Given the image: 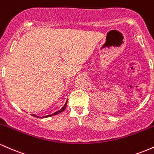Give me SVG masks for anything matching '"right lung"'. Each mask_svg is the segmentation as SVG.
<instances>
[{"label": "right lung", "instance_id": "add662e5", "mask_svg": "<svg viewBox=\"0 0 154 154\" xmlns=\"http://www.w3.org/2000/svg\"><path fill=\"white\" fill-rule=\"evenodd\" d=\"M66 104H67V100H66V103H65L64 106H63L62 108H61V109H60L59 111H56V112L54 113V114H50V115H47V116H43V117H42V116H40V118H46V117H49V116H54V115H56V114H59V113L62 112V111H63L65 110V109H66ZM32 116H35V117H38V118H39V116H36V115H35V114H32Z\"/></svg>", "mask_w": 154, "mask_h": 154}]
</instances>
